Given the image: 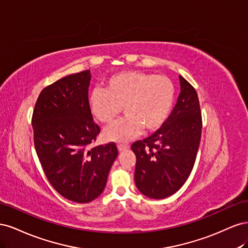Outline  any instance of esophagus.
I'll list each match as a JSON object with an SVG mask.
<instances>
[{
  "instance_id": "1",
  "label": "esophagus",
  "mask_w": 248,
  "mask_h": 248,
  "mask_svg": "<svg viewBox=\"0 0 248 248\" xmlns=\"http://www.w3.org/2000/svg\"><path fill=\"white\" fill-rule=\"evenodd\" d=\"M129 149V145L127 144H121V145H118V150L120 152H123V151H126V150Z\"/></svg>"
}]
</instances>
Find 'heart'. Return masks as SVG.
Wrapping results in <instances>:
<instances>
[{"instance_id": "heart-1", "label": "heart", "mask_w": 248, "mask_h": 248, "mask_svg": "<svg viewBox=\"0 0 248 248\" xmlns=\"http://www.w3.org/2000/svg\"><path fill=\"white\" fill-rule=\"evenodd\" d=\"M175 88L163 76L142 71H122L112 74L104 90H93L89 95V108L102 123H109L124 109L127 116L104 129L109 141L126 142L141 131H155L166 121L174 102Z\"/></svg>"}]
</instances>
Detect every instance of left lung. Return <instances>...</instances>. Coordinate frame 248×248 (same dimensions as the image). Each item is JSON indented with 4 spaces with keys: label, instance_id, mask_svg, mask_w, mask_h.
Segmentation results:
<instances>
[{
    "label": "left lung",
    "instance_id": "8db88e82",
    "mask_svg": "<svg viewBox=\"0 0 248 248\" xmlns=\"http://www.w3.org/2000/svg\"><path fill=\"white\" fill-rule=\"evenodd\" d=\"M181 92L171 114L158 130L133 142L134 181L144 196L160 200L177 192L196 162L202 136V112L194 88L181 76Z\"/></svg>",
    "mask_w": 248,
    "mask_h": 248
}]
</instances>
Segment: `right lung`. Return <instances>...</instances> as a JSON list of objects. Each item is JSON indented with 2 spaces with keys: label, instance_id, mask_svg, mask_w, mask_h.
Listing matches in <instances>:
<instances>
[{
  "label": "right lung",
  "instance_id": "obj_1",
  "mask_svg": "<svg viewBox=\"0 0 248 248\" xmlns=\"http://www.w3.org/2000/svg\"><path fill=\"white\" fill-rule=\"evenodd\" d=\"M90 70L70 74L44 88L32 116L34 145L51 186L65 199L98 198L118 156L115 142L90 148L100 132L88 103Z\"/></svg>",
  "mask_w": 248,
  "mask_h": 248
}]
</instances>
